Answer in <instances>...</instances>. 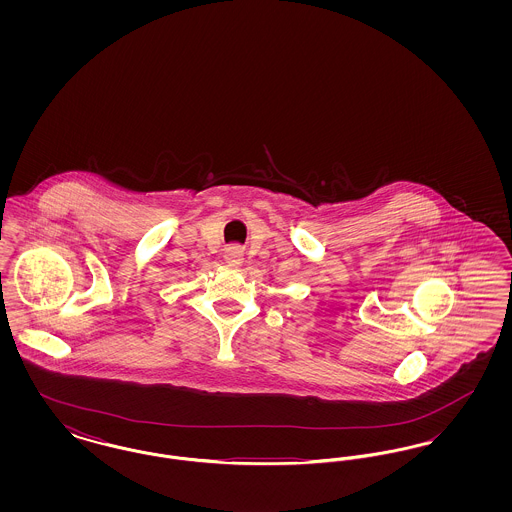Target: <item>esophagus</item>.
<instances>
[{"mask_svg":"<svg viewBox=\"0 0 512 512\" xmlns=\"http://www.w3.org/2000/svg\"><path fill=\"white\" fill-rule=\"evenodd\" d=\"M224 261H226L228 267H242V263H244V251H242V247H240V245H230V247H226V251H224Z\"/></svg>","mask_w":512,"mask_h":512,"instance_id":"esophagus-1","label":"esophagus"}]
</instances>
